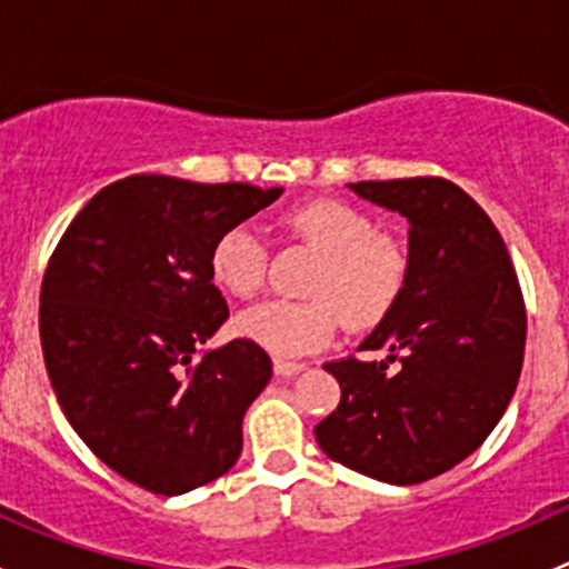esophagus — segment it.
Here are the masks:
<instances>
[{"label": "esophagus", "instance_id": "34e87169", "mask_svg": "<svg viewBox=\"0 0 569 569\" xmlns=\"http://www.w3.org/2000/svg\"><path fill=\"white\" fill-rule=\"evenodd\" d=\"M306 371V363H289V360H274V375L278 377H297Z\"/></svg>", "mask_w": 569, "mask_h": 569}]
</instances>
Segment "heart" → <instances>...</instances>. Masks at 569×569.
<instances>
[{
    "label": "heart",
    "mask_w": 569,
    "mask_h": 569,
    "mask_svg": "<svg viewBox=\"0 0 569 569\" xmlns=\"http://www.w3.org/2000/svg\"><path fill=\"white\" fill-rule=\"evenodd\" d=\"M286 226L317 252L302 295L272 300L237 319V332L274 358H302L330 341L338 319L349 330L375 327L391 313L407 283V252L371 214L336 198L308 200L286 214ZM267 248L252 226H231L209 250L211 280L226 295L252 297L263 283Z\"/></svg>",
    "instance_id": "heart-1"
}]
</instances>
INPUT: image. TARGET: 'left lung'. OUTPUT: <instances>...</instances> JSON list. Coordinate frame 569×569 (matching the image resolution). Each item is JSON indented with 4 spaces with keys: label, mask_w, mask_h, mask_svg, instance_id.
Masks as SVG:
<instances>
[{
    "label": "left lung",
    "mask_w": 569,
    "mask_h": 569,
    "mask_svg": "<svg viewBox=\"0 0 569 569\" xmlns=\"http://www.w3.org/2000/svg\"><path fill=\"white\" fill-rule=\"evenodd\" d=\"M349 189L407 217L410 269L399 302L358 347L388 358L325 363L341 401L313 432L330 460L418 485L473 455L501 421L523 369V295L501 233L457 183L393 178Z\"/></svg>",
    "instance_id": "left-lung-1"
}]
</instances>
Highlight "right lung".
Segmentation results:
<instances>
[{"instance_id": "obj_1", "label": "right lung", "mask_w": 569, "mask_h": 569, "mask_svg": "<svg viewBox=\"0 0 569 569\" xmlns=\"http://www.w3.org/2000/svg\"><path fill=\"white\" fill-rule=\"evenodd\" d=\"M280 192L120 178L46 267L40 347L57 401L101 462L157 496L209 485L242 455V418L272 360L248 338L200 352L228 319L209 250Z\"/></svg>"}]
</instances>
